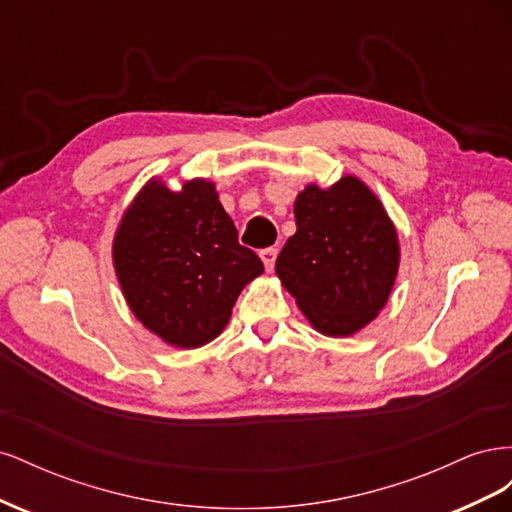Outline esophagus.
I'll return each instance as SVG.
<instances>
[{
  "instance_id": "obj_1",
  "label": "esophagus",
  "mask_w": 512,
  "mask_h": 512,
  "mask_svg": "<svg viewBox=\"0 0 512 512\" xmlns=\"http://www.w3.org/2000/svg\"><path fill=\"white\" fill-rule=\"evenodd\" d=\"M260 258H262V262H265V269H267V273H271V271H273V267H275L277 250H275V247H265V250L260 252Z\"/></svg>"
}]
</instances>
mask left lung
Wrapping results in <instances>:
<instances>
[{"mask_svg": "<svg viewBox=\"0 0 512 512\" xmlns=\"http://www.w3.org/2000/svg\"><path fill=\"white\" fill-rule=\"evenodd\" d=\"M297 232L275 273L312 327L329 337L361 331L389 301L397 269V230L378 196L352 175L294 200Z\"/></svg>", "mask_w": 512, "mask_h": 512, "instance_id": "1", "label": "left lung"}]
</instances>
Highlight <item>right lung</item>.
Instances as JSON below:
<instances>
[{"label": "right lung", "mask_w": 512, "mask_h": 512, "mask_svg": "<svg viewBox=\"0 0 512 512\" xmlns=\"http://www.w3.org/2000/svg\"><path fill=\"white\" fill-rule=\"evenodd\" d=\"M113 265L134 316L177 348L218 337L245 284L265 267L239 245L215 185L185 181L179 192L151 179L123 213Z\"/></svg>", "instance_id": "right-lung-1"}]
</instances>
